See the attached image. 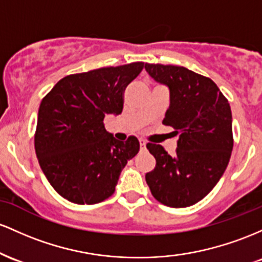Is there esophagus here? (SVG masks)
<instances>
[{
  "label": "esophagus",
  "instance_id": "1",
  "mask_svg": "<svg viewBox=\"0 0 262 262\" xmlns=\"http://www.w3.org/2000/svg\"><path fill=\"white\" fill-rule=\"evenodd\" d=\"M140 149H141V151L146 149V142L143 140H140Z\"/></svg>",
  "mask_w": 262,
  "mask_h": 262
}]
</instances>
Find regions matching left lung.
<instances>
[{
	"mask_svg": "<svg viewBox=\"0 0 262 262\" xmlns=\"http://www.w3.org/2000/svg\"><path fill=\"white\" fill-rule=\"evenodd\" d=\"M145 69L169 89V107L162 122L179 135L174 156L161 145L147 143L156 167L146 173V182L162 204L190 207L215 187L230 160V105L211 79L187 68L146 63Z\"/></svg>",
	"mask_w": 262,
	"mask_h": 262,
	"instance_id": "8db88e82",
	"label": "left lung"
}]
</instances>
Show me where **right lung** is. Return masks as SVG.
<instances>
[{
  "label": "right lung",
  "mask_w": 262,
  "mask_h": 262,
  "mask_svg": "<svg viewBox=\"0 0 262 262\" xmlns=\"http://www.w3.org/2000/svg\"><path fill=\"white\" fill-rule=\"evenodd\" d=\"M142 61L68 75L44 96L34 135L36 155L51 186L75 204H96L115 192L120 173L139 154L135 136L119 141L104 117L119 115L126 86Z\"/></svg>",
  "instance_id": "obj_1"
}]
</instances>
